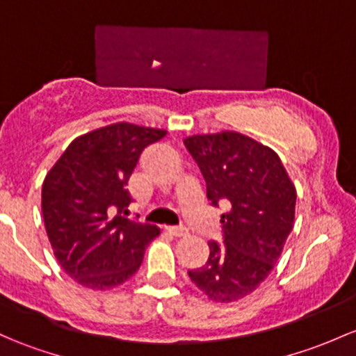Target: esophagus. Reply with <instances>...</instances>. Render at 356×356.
Instances as JSON below:
<instances>
[{"label": "esophagus", "instance_id": "esophagus-1", "mask_svg": "<svg viewBox=\"0 0 356 356\" xmlns=\"http://www.w3.org/2000/svg\"><path fill=\"white\" fill-rule=\"evenodd\" d=\"M165 230L170 235H174V237H186L188 235V230L184 227H167Z\"/></svg>", "mask_w": 356, "mask_h": 356}]
</instances>
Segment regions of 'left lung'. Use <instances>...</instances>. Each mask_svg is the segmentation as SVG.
Listing matches in <instances>:
<instances>
[{
  "instance_id": "1",
  "label": "left lung",
  "mask_w": 356,
  "mask_h": 356,
  "mask_svg": "<svg viewBox=\"0 0 356 356\" xmlns=\"http://www.w3.org/2000/svg\"><path fill=\"white\" fill-rule=\"evenodd\" d=\"M184 145L213 207L228 204L220 220L223 242H208L207 264L188 275L209 300L230 304L252 293L282 256L297 189L276 152L237 131L193 134Z\"/></svg>"
}]
</instances>
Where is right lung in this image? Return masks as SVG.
<instances>
[{"label": "right lung", "instance_id": "right-lung-1", "mask_svg": "<svg viewBox=\"0 0 356 356\" xmlns=\"http://www.w3.org/2000/svg\"><path fill=\"white\" fill-rule=\"evenodd\" d=\"M165 129L115 122L74 138L42 184V216L61 268L81 286L128 282L160 228L134 222L126 189L140 155Z\"/></svg>", "mask_w": 356, "mask_h": 356}]
</instances>
